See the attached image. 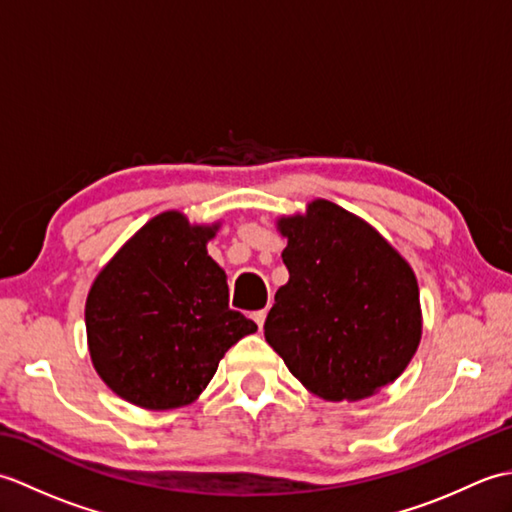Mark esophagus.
Masks as SVG:
<instances>
[{
	"label": "esophagus",
	"instance_id": "1",
	"mask_svg": "<svg viewBox=\"0 0 512 512\" xmlns=\"http://www.w3.org/2000/svg\"><path fill=\"white\" fill-rule=\"evenodd\" d=\"M253 321L259 325V328H264V321H266V310H257V312H253Z\"/></svg>",
	"mask_w": 512,
	"mask_h": 512
}]
</instances>
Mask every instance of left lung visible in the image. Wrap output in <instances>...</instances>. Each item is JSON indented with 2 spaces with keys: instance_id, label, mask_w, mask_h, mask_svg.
Returning a JSON list of instances; mask_svg holds the SVG:
<instances>
[{
  "instance_id": "8db88e82",
  "label": "left lung",
  "mask_w": 512,
  "mask_h": 512,
  "mask_svg": "<svg viewBox=\"0 0 512 512\" xmlns=\"http://www.w3.org/2000/svg\"><path fill=\"white\" fill-rule=\"evenodd\" d=\"M290 273L264 336L290 374L323 400H361L394 383L418 350V281L398 250L328 200L281 217Z\"/></svg>"
}]
</instances>
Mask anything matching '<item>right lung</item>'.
Masks as SVG:
<instances>
[{
    "instance_id": "obj_1",
    "label": "right lung",
    "mask_w": 512,
    "mask_h": 512,
    "mask_svg": "<svg viewBox=\"0 0 512 512\" xmlns=\"http://www.w3.org/2000/svg\"><path fill=\"white\" fill-rule=\"evenodd\" d=\"M217 228L191 224L180 211L160 213L94 279L85 301L92 363L132 405H189L228 347L257 330L228 308L226 273L206 253Z\"/></svg>"
}]
</instances>
